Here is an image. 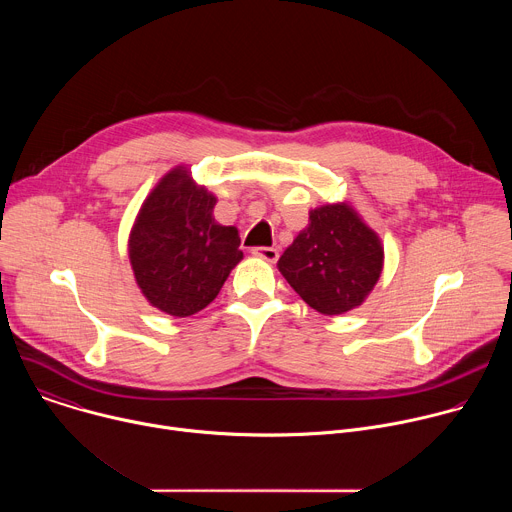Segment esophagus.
<instances>
[{
    "label": "esophagus",
    "instance_id": "esophagus-1",
    "mask_svg": "<svg viewBox=\"0 0 512 512\" xmlns=\"http://www.w3.org/2000/svg\"><path fill=\"white\" fill-rule=\"evenodd\" d=\"M253 255H257V257H261V259H265L269 263H275L277 257H279V251L273 249V247H255Z\"/></svg>",
    "mask_w": 512,
    "mask_h": 512
}]
</instances>
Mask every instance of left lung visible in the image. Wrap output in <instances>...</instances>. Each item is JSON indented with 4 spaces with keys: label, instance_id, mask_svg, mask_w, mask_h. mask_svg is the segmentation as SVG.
Listing matches in <instances>:
<instances>
[{
    "label": "left lung",
    "instance_id": "8db88e82",
    "mask_svg": "<svg viewBox=\"0 0 512 512\" xmlns=\"http://www.w3.org/2000/svg\"><path fill=\"white\" fill-rule=\"evenodd\" d=\"M277 267L310 308L338 316L360 306L379 281L383 247L348 204H326L310 212Z\"/></svg>",
    "mask_w": 512,
    "mask_h": 512
}]
</instances>
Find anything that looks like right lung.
<instances>
[{"instance_id": "obj_1", "label": "right lung", "mask_w": 512, "mask_h": 512, "mask_svg": "<svg viewBox=\"0 0 512 512\" xmlns=\"http://www.w3.org/2000/svg\"><path fill=\"white\" fill-rule=\"evenodd\" d=\"M214 204L188 170L176 168L137 214L129 237L135 281L148 302L170 316L204 310L243 259L239 231L214 221Z\"/></svg>"}]
</instances>
